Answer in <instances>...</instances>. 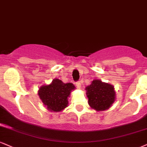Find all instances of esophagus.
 I'll list each match as a JSON object with an SVG mask.
<instances>
[{
  "mask_svg": "<svg viewBox=\"0 0 147 147\" xmlns=\"http://www.w3.org/2000/svg\"><path fill=\"white\" fill-rule=\"evenodd\" d=\"M76 86L78 88H81V84L80 82H77L76 83Z\"/></svg>",
  "mask_w": 147,
  "mask_h": 147,
  "instance_id": "esophagus-1",
  "label": "esophagus"
}]
</instances>
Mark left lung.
Returning <instances> with one entry per match:
<instances>
[{
	"mask_svg": "<svg viewBox=\"0 0 147 147\" xmlns=\"http://www.w3.org/2000/svg\"><path fill=\"white\" fill-rule=\"evenodd\" d=\"M86 90L88 104L97 111L108 109L115 101V91L113 86L99 80H93Z\"/></svg>",
	"mask_w": 147,
	"mask_h": 147,
	"instance_id": "1",
	"label": "left lung"
}]
</instances>
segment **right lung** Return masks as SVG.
<instances>
[{
  "mask_svg": "<svg viewBox=\"0 0 147 147\" xmlns=\"http://www.w3.org/2000/svg\"><path fill=\"white\" fill-rule=\"evenodd\" d=\"M74 88L75 86L71 83L65 84L55 79L50 85L41 86L38 95L49 110L59 112L67 106V97Z\"/></svg>",
  "mask_w": 147,
  "mask_h": 147,
  "instance_id": "add662e5",
  "label": "right lung"
}]
</instances>
